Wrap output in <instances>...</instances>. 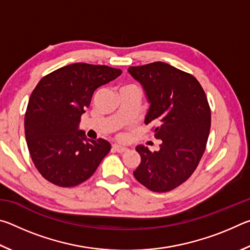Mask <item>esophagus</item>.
<instances>
[{"instance_id": "1", "label": "esophagus", "mask_w": 250, "mask_h": 250, "mask_svg": "<svg viewBox=\"0 0 250 250\" xmlns=\"http://www.w3.org/2000/svg\"><path fill=\"white\" fill-rule=\"evenodd\" d=\"M112 150L115 151V152H119V153H122V152H125L128 149H126L125 146H121L119 145H113L112 146Z\"/></svg>"}]
</instances>
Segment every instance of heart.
I'll return each mask as SVG.
<instances>
[{
	"label": "heart",
	"mask_w": 250,
	"mask_h": 250,
	"mask_svg": "<svg viewBox=\"0 0 250 250\" xmlns=\"http://www.w3.org/2000/svg\"><path fill=\"white\" fill-rule=\"evenodd\" d=\"M128 87H134V86H131V84H128V86H125V87H122V88H128Z\"/></svg>",
	"instance_id": "b5f03b06"
}]
</instances>
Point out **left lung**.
<instances>
[{
  "instance_id": "8db88e82",
  "label": "left lung",
  "mask_w": 250,
  "mask_h": 250,
  "mask_svg": "<svg viewBox=\"0 0 250 250\" xmlns=\"http://www.w3.org/2000/svg\"><path fill=\"white\" fill-rule=\"evenodd\" d=\"M142 84L150 108L145 124L155 122L159 151L135 150L141 163L133 175L153 192H168L188 179L204 154L210 129V108L201 83L191 74L162 62L129 67Z\"/></svg>"
}]
</instances>
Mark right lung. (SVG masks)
Instances as JSON below:
<instances>
[{"label":"right lung","instance_id":"add662e5","mask_svg":"<svg viewBox=\"0 0 250 250\" xmlns=\"http://www.w3.org/2000/svg\"><path fill=\"white\" fill-rule=\"evenodd\" d=\"M121 73L104 65L76 62L46 75L33 90L25 112V138L35 167L50 183L79 185L108 154V141L87 139L78 126L97 88Z\"/></svg>","mask_w":250,"mask_h":250}]
</instances>
